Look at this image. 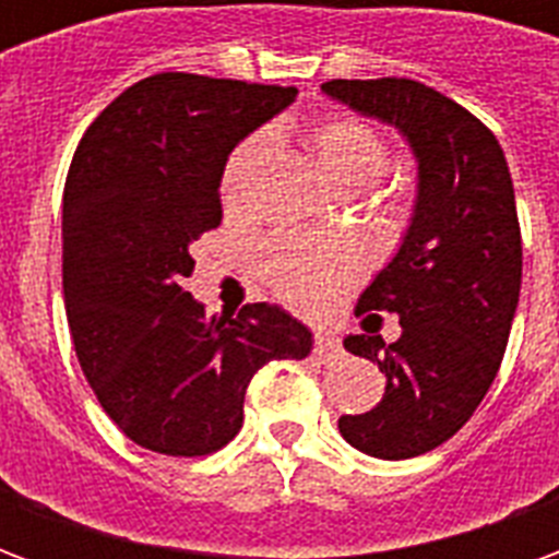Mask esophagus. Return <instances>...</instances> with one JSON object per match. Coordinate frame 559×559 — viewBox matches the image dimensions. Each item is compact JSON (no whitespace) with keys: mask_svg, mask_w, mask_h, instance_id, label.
Returning a JSON list of instances; mask_svg holds the SVG:
<instances>
[{"mask_svg":"<svg viewBox=\"0 0 559 559\" xmlns=\"http://www.w3.org/2000/svg\"><path fill=\"white\" fill-rule=\"evenodd\" d=\"M314 353H317V359H320L323 365L335 362V359L341 356V341L335 338V335H329V332H317Z\"/></svg>","mask_w":559,"mask_h":559,"instance_id":"esophagus-1","label":"esophagus"}]
</instances>
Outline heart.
<instances>
[{
	"label": "heart",
	"mask_w": 559,
	"mask_h": 559,
	"mask_svg": "<svg viewBox=\"0 0 559 559\" xmlns=\"http://www.w3.org/2000/svg\"><path fill=\"white\" fill-rule=\"evenodd\" d=\"M308 148L314 152L320 170L341 191H359L383 176L389 167V146L380 131L350 114L320 116L305 131ZM266 152V138H245L233 148L221 173V197L230 209L248 200V185L257 160ZM356 257L350 248L299 233L269 236L257 251V275L281 302L314 311L356 278Z\"/></svg>",
	"instance_id": "heart-1"
}]
</instances>
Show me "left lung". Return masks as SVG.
Masks as SVG:
<instances>
[{"instance_id":"left-lung-1","label":"left lung","mask_w":559,"mask_h":559,"mask_svg":"<svg viewBox=\"0 0 559 559\" xmlns=\"http://www.w3.org/2000/svg\"><path fill=\"white\" fill-rule=\"evenodd\" d=\"M323 92L399 128L419 158L411 230L356 305V317L399 313L402 338L386 345L365 320L368 335L344 341L380 365L386 392L341 416V437L383 461L425 455L467 425L509 344L524 260L509 164L491 128L425 83L329 80Z\"/></svg>"}]
</instances>
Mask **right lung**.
<instances>
[{
	"mask_svg": "<svg viewBox=\"0 0 559 559\" xmlns=\"http://www.w3.org/2000/svg\"><path fill=\"white\" fill-rule=\"evenodd\" d=\"M293 86L167 71L128 86L80 140L62 206V290L80 368L143 449L218 452L242 428L251 377L305 359L311 332L278 305L206 320L182 281L221 224L230 148L284 110Z\"/></svg>",
	"mask_w": 559,
	"mask_h": 559,
	"instance_id": "right-lung-1",
	"label": "right lung"
}]
</instances>
